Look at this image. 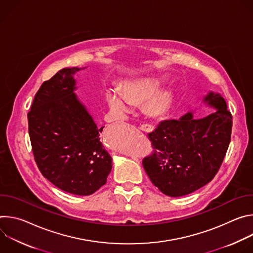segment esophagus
<instances>
[{
  "label": "esophagus",
  "instance_id": "obj_1",
  "mask_svg": "<svg viewBox=\"0 0 253 253\" xmlns=\"http://www.w3.org/2000/svg\"><path fill=\"white\" fill-rule=\"evenodd\" d=\"M139 129L142 130V131H145V132H152V131L154 130V126L151 125V124L146 123V124H142V125L139 127Z\"/></svg>",
  "mask_w": 253,
  "mask_h": 253
}]
</instances>
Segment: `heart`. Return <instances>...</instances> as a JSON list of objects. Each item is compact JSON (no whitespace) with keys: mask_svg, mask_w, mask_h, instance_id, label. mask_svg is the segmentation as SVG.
Masks as SVG:
<instances>
[{"mask_svg":"<svg viewBox=\"0 0 253 253\" xmlns=\"http://www.w3.org/2000/svg\"><path fill=\"white\" fill-rule=\"evenodd\" d=\"M161 80L158 78H146L126 83L122 92L109 90L106 94L108 105L115 112H127L132 106L131 102L140 103L151 98L160 88ZM172 101L170 91H162L151 98L147 104V109L152 114H160L166 111Z\"/></svg>","mask_w":253,"mask_h":253,"instance_id":"b5f03b06","label":"heart"}]
</instances>
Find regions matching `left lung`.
I'll return each instance as SVG.
<instances>
[{"mask_svg":"<svg viewBox=\"0 0 253 253\" xmlns=\"http://www.w3.org/2000/svg\"><path fill=\"white\" fill-rule=\"evenodd\" d=\"M204 102L214 113L194 119L187 113L178 120H164L148 133L153 148L142 164L151 182L165 195L189 194L217 174L227 152L232 115L223 97L210 92Z\"/></svg>","mask_w":253,"mask_h":253,"instance_id":"8db88e82","label":"left lung"}]
</instances>
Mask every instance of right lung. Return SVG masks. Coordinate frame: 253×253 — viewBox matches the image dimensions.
I'll return each mask as SVG.
<instances>
[{
  "label": "right lung",
  "instance_id": "add662e5",
  "mask_svg": "<svg viewBox=\"0 0 253 253\" xmlns=\"http://www.w3.org/2000/svg\"><path fill=\"white\" fill-rule=\"evenodd\" d=\"M64 68L36 93L28 113L34 158L42 175L63 191L86 196L103 186L112 158L100 141L98 128L77 99L73 75Z\"/></svg>",
  "mask_w": 253,
  "mask_h": 253
}]
</instances>
